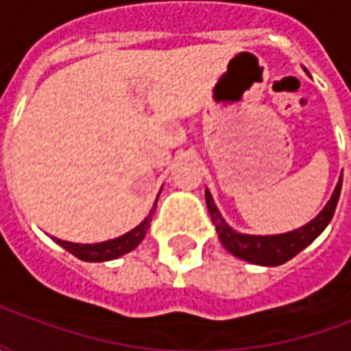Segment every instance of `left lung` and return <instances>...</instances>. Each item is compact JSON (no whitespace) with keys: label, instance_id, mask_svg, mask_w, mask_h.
I'll return each mask as SVG.
<instances>
[{"label":"left lung","instance_id":"obj_1","mask_svg":"<svg viewBox=\"0 0 351 351\" xmlns=\"http://www.w3.org/2000/svg\"><path fill=\"white\" fill-rule=\"evenodd\" d=\"M340 190H342V175H340L337 188L332 191L329 203L325 205L322 213L317 214L316 218L308 221L306 226L289 231V233H282V235H244V233H237L235 229L229 228L226 220L221 218L220 210L216 208L213 201L210 191L205 190L206 208L210 213L218 237H220L221 244L226 246V250L231 252L237 258L244 259L248 263L265 265V267H276L289 261L295 258L301 250H304L310 243H314L317 237L322 235V231L327 228V223L331 221L337 203H339Z\"/></svg>","mask_w":351,"mask_h":351}]
</instances>
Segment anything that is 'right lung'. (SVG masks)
<instances>
[{
    "instance_id": "1",
    "label": "right lung",
    "mask_w": 351,
    "mask_h": 351,
    "mask_svg": "<svg viewBox=\"0 0 351 351\" xmlns=\"http://www.w3.org/2000/svg\"><path fill=\"white\" fill-rule=\"evenodd\" d=\"M160 197V195H158ZM158 197H156V203L150 208V214L146 216L145 221H141L137 228L131 229L130 233L118 237V239H112V241H105V243L97 244H77V243H67V241H62V239H56V241L62 248L73 254L75 258L82 259V261H110V259H116L128 254V252L135 250L141 241L145 239L146 231L150 228V221H152L154 210H156V205H158Z\"/></svg>"
}]
</instances>
